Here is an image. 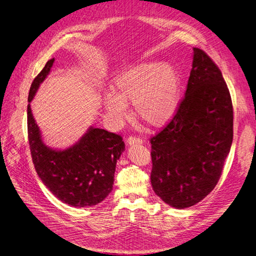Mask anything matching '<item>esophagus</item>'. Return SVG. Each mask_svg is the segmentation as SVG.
<instances>
[{"label":"esophagus","instance_id":"obj_1","mask_svg":"<svg viewBox=\"0 0 256 256\" xmlns=\"http://www.w3.org/2000/svg\"><path fill=\"white\" fill-rule=\"evenodd\" d=\"M127 143L128 144H142L143 140L141 138H138V136H129L127 138Z\"/></svg>","mask_w":256,"mask_h":256}]
</instances>
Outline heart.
I'll return each instance as SVG.
<instances>
[{"instance_id": "obj_1", "label": "heart", "mask_w": 256, "mask_h": 256, "mask_svg": "<svg viewBox=\"0 0 256 256\" xmlns=\"http://www.w3.org/2000/svg\"><path fill=\"white\" fill-rule=\"evenodd\" d=\"M113 92L104 97L112 120L127 118L128 102H132L138 118L150 127H162L171 120L180 104L182 83L177 69L159 60H143L120 72L112 80Z\"/></svg>"}]
</instances>
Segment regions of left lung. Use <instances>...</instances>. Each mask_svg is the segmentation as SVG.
Wrapping results in <instances>:
<instances>
[{
  "label": "left lung",
  "instance_id": "obj_1",
  "mask_svg": "<svg viewBox=\"0 0 256 256\" xmlns=\"http://www.w3.org/2000/svg\"><path fill=\"white\" fill-rule=\"evenodd\" d=\"M150 142L152 189L170 206L196 205L218 184L233 142V104L221 70L203 50L193 48L184 97Z\"/></svg>",
  "mask_w": 256,
  "mask_h": 256
}]
</instances>
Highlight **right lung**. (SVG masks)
<instances>
[{
  "instance_id": "obj_1",
  "label": "right lung",
  "mask_w": 256,
  "mask_h": 256,
  "mask_svg": "<svg viewBox=\"0 0 256 256\" xmlns=\"http://www.w3.org/2000/svg\"><path fill=\"white\" fill-rule=\"evenodd\" d=\"M54 58L44 65L30 85L28 98V136L36 172L44 186L63 203L94 206L112 191L116 162L125 150L120 134L90 127L78 143L65 150L49 148L42 140L30 102L50 72Z\"/></svg>"
}]
</instances>
